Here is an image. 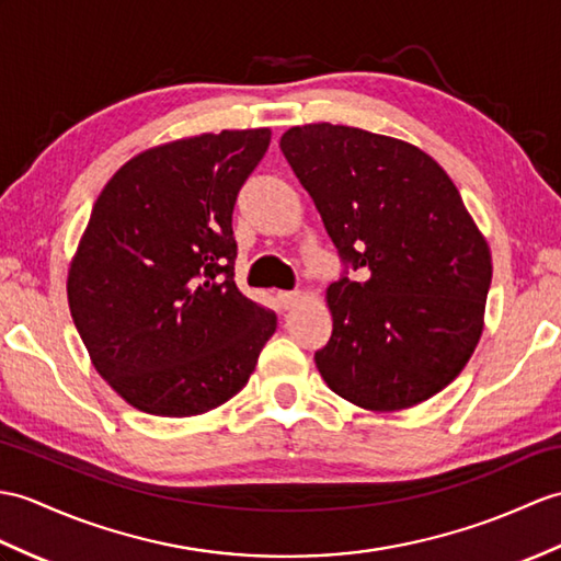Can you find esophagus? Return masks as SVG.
<instances>
[{
    "instance_id": "obj_1",
    "label": "esophagus",
    "mask_w": 561,
    "mask_h": 561,
    "mask_svg": "<svg viewBox=\"0 0 561 561\" xmlns=\"http://www.w3.org/2000/svg\"><path fill=\"white\" fill-rule=\"evenodd\" d=\"M301 291H282L279 294V304H282V308H286V310H291V308H296L298 304H301Z\"/></svg>"
}]
</instances>
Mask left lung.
Segmentation results:
<instances>
[{"label":"left lung","mask_w":561,"mask_h":561,"mask_svg":"<svg viewBox=\"0 0 561 561\" xmlns=\"http://www.w3.org/2000/svg\"><path fill=\"white\" fill-rule=\"evenodd\" d=\"M279 148L336 251L366 272L324 291L322 380L375 413L435 397L473 356L492 279L488 239L459 188L419 146L356 126H291Z\"/></svg>","instance_id":"8db88e82"}]
</instances>
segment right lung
Masks as SVG:
<instances>
[{"label": "right lung", "mask_w": 561, "mask_h": 561, "mask_svg": "<svg viewBox=\"0 0 561 561\" xmlns=\"http://www.w3.org/2000/svg\"><path fill=\"white\" fill-rule=\"evenodd\" d=\"M270 128L201 134L138 152L98 195L67 296L95 370L134 409L203 415L239 394L277 316L233 282L239 188Z\"/></svg>", "instance_id": "1"}]
</instances>
